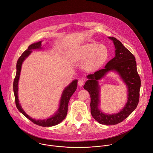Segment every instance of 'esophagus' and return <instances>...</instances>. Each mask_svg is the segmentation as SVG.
Wrapping results in <instances>:
<instances>
[{
	"mask_svg": "<svg viewBox=\"0 0 153 153\" xmlns=\"http://www.w3.org/2000/svg\"><path fill=\"white\" fill-rule=\"evenodd\" d=\"M85 80L83 79H80L78 80V85L80 86H82V85L84 84Z\"/></svg>",
	"mask_w": 153,
	"mask_h": 153,
	"instance_id": "obj_1",
	"label": "esophagus"
}]
</instances>
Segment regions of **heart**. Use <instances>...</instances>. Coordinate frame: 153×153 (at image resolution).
I'll return each mask as SVG.
<instances>
[{
  "label": "heart",
  "instance_id": "obj_1",
  "mask_svg": "<svg viewBox=\"0 0 153 153\" xmlns=\"http://www.w3.org/2000/svg\"><path fill=\"white\" fill-rule=\"evenodd\" d=\"M71 57L77 61L86 59L87 68L96 70L106 62L109 57V51L105 45L88 43L74 50Z\"/></svg>",
  "mask_w": 153,
  "mask_h": 153
}]
</instances>
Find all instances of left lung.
Wrapping results in <instances>:
<instances>
[{"label":"left lung","mask_w":153,"mask_h":153,"mask_svg":"<svg viewBox=\"0 0 153 153\" xmlns=\"http://www.w3.org/2000/svg\"><path fill=\"white\" fill-rule=\"evenodd\" d=\"M115 47V56L106 64L104 69L92 74H88V80L83 86L91 97V113L100 124L115 125L124 121L136 108L139 100L140 79L137 73L136 62L134 55L123 44L114 37H108ZM109 71L117 72L128 88V101L124 108L117 114H106L99 109L100 87L98 80Z\"/></svg>","instance_id":"obj_1"}]
</instances>
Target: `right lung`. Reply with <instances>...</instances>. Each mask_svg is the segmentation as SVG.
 Listing matches in <instances>:
<instances>
[{
	"mask_svg": "<svg viewBox=\"0 0 153 153\" xmlns=\"http://www.w3.org/2000/svg\"><path fill=\"white\" fill-rule=\"evenodd\" d=\"M41 42H42V41L37 42H35L30 45L28 47L27 49L25 51V52L22 53V55L20 56V57L19 58L17 62V65H16V69H17L16 75L13 83V90H14V93L15 96V101H16V105L17 108L25 117H26L27 119H29L34 124L38 125L39 126L52 127L59 124L65 118L67 114V111H68V105L69 100L71 97L72 96V95L76 91L77 87V79L74 80L73 82H71V83H70L65 88L61 95L58 110L52 117L48 118L47 120L44 119V120H36L31 118L27 114H26V113L22 109L19 103V100L18 97V84H19V80L20 75V71L22 69V65L24 61L32 52L33 50L42 49Z\"/></svg>",
	"mask_w": 153,
	"mask_h": 153,
	"instance_id": "1",
	"label": "right lung"
}]
</instances>
